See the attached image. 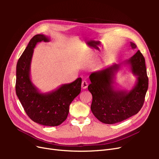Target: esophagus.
Here are the masks:
<instances>
[{
	"mask_svg": "<svg viewBox=\"0 0 159 159\" xmlns=\"http://www.w3.org/2000/svg\"><path fill=\"white\" fill-rule=\"evenodd\" d=\"M88 84L87 81H86L85 80H84L82 81V83H81V88L84 89H86L88 88Z\"/></svg>",
	"mask_w": 159,
	"mask_h": 159,
	"instance_id": "1",
	"label": "esophagus"
}]
</instances>
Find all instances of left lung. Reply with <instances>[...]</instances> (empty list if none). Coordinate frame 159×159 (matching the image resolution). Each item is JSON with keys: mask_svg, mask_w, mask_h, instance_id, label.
<instances>
[{"mask_svg": "<svg viewBox=\"0 0 159 159\" xmlns=\"http://www.w3.org/2000/svg\"><path fill=\"white\" fill-rule=\"evenodd\" d=\"M132 49L137 46L131 42ZM127 65L132 73L137 77L133 88L130 90H120L114 86L115 74L121 66ZM88 90L92 95L91 110L99 121L105 124L121 122L136 115L143 107L148 89V80L145 60L141 52L123 63L113 64L102 70L91 73Z\"/></svg>", "mask_w": 159, "mask_h": 159, "instance_id": "left-lung-1", "label": "left lung"}]
</instances>
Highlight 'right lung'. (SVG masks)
Instances as JSON below:
<instances>
[{
	"instance_id": "1",
	"label": "right lung",
	"mask_w": 159,
	"mask_h": 159,
	"mask_svg": "<svg viewBox=\"0 0 159 159\" xmlns=\"http://www.w3.org/2000/svg\"><path fill=\"white\" fill-rule=\"evenodd\" d=\"M50 39L44 34H36L28 43L16 65V93L28 116L33 121L44 126H57L66 119L69 107L81 91V78L62 84L50 92L42 93L33 84L30 66L34 49L38 43Z\"/></svg>"
}]
</instances>
